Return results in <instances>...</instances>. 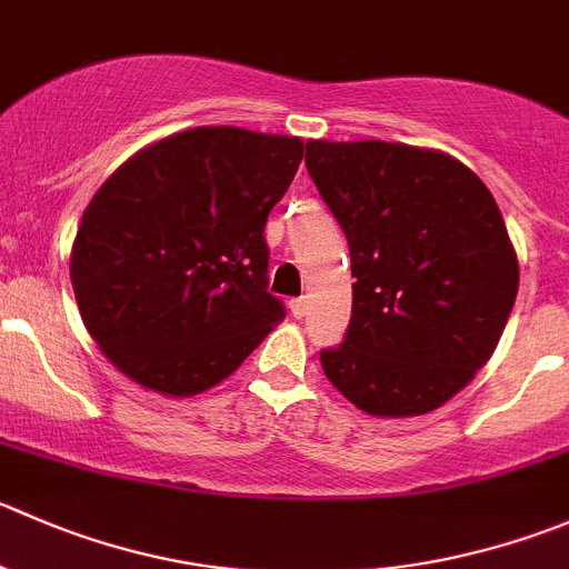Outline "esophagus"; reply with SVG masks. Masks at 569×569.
<instances>
[{
    "mask_svg": "<svg viewBox=\"0 0 569 569\" xmlns=\"http://www.w3.org/2000/svg\"><path fill=\"white\" fill-rule=\"evenodd\" d=\"M289 311L295 313L297 319L306 317V313H308V300H306V297H297V300H291L289 302Z\"/></svg>",
    "mask_w": 569,
    "mask_h": 569,
    "instance_id": "34e87169",
    "label": "esophagus"
}]
</instances>
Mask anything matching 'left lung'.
<instances>
[{
	"label": "left lung",
	"instance_id": "left-lung-1",
	"mask_svg": "<svg viewBox=\"0 0 569 569\" xmlns=\"http://www.w3.org/2000/svg\"><path fill=\"white\" fill-rule=\"evenodd\" d=\"M306 167L350 244L347 339L330 383L369 417H419L492 358L520 261L483 180L453 156L397 141H308Z\"/></svg>",
	"mask_w": 569,
	"mask_h": 569
}]
</instances>
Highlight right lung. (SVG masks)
I'll list each match as a JSON object with an SVG mask.
<instances>
[{
	"mask_svg": "<svg viewBox=\"0 0 569 569\" xmlns=\"http://www.w3.org/2000/svg\"><path fill=\"white\" fill-rule=\"evenodd\" d=\"M302 138L211 124L127 158L77 224L69 274L86 330L132 383L194 397L283 322L263 224Z\"/></svg>",
	"mask_w": 569,
	"mask_h": 569,
	"instance_id": "right-lung-1",
	"label": "right lung"
}]
</instances>
